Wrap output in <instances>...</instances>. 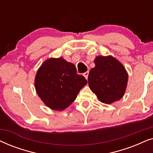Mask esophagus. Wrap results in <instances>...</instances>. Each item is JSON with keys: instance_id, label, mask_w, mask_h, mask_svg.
I'll list each match as a JSON object with an SVG mask.
<instances>
[{"instance_id": "obj_1", "label": "esophagus", "mask_w": 153, "mask_h": 153, "mask_svg": "<svg viewBox=\"0 0 153 153\" xmlns=\"http://www.w3.org/2000/svg\"><path fill=\"white\" fill-rule=\"evenodd\" d=\"M88 74H89L88 71H87V72L83 73V76L85 77V79H88Z\"/></svg>"}]
</instances>
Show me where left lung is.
Here are the masks:
<instances>
[{"label":"left lung","mask_w":153,"mask_h":153,"mask_svg":"<svg viewBox=\"0 0 153 153\" xmlns=\"http://www.w3.org/2000/svg\"><path fill=\"white\" fill-rule=\"evenodd\" d=\"M94 62L95 67L90 70L88 77L91 91L105 104L121 99L128 80L123 65L112 56H97Z\"/></svg>","instance_id":"left-lung-1"}]
</instances>
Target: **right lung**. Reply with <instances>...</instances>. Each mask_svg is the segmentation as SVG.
Returning a JSON list of instances; mask_svg holds the SVG:
<instances>
[{
    "instance_id": "1",
    "label": "right lung",
    "mask_w": 153,
    "mask_h": 153,
    "mask_svg": "<svg viewBox=\"0 0 153 153\" xmlns=\"http://www.w3.org/2000/svg\"><path fill=\"white\" fill-rule=\"evenodd\" d=\"M86 83L85 77L77 74L74 65L62 58H50L44 62L35 81L39 97L47 106L56 111L68 107Z\"/></svg>"
}]
</instances>
